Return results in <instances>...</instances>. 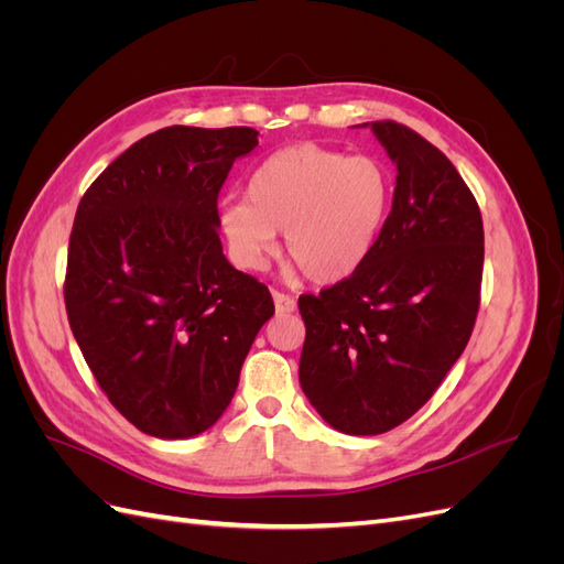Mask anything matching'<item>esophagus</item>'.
<instances>
[{
    "mask_svg": "<svg viewBox=\"0 0 564 564\" xmlns=\"http://www.w3.org/2000/svg\"><path fill=\"white\" fill-rule=\"evenodd\" d=\"M272 301H275V311L278 313H294L296 311V301L289 296V294L272 292Z\"/></svg>",
    "mask_w": 564,
    "mask_h": 564,
    "instance_id": "1",
    "label": "esophagus"
}]
</instances>
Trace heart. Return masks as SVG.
<instances>
[{
	"label": "heart",
	"mask_w": 564,
	"mask_h": 564,
	"mask_svg": "<svg viewBox=\"0 0 564 564\" xmlns=\"http://www.w3.org/2000/svg\"><path fill=\"white\" fill-rule=\"evenodd\" d=\"M392 207L390 169L369 155L299 143L249 178L247 202L220 209L232 259L261 270L284 230V251L313 282L350 278L377 249Z\"/></svg>",
	"instance_id": "heart-1"
}]
</instances>
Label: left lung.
Returning <instances> with one entry per match:
<instances>
[{
  "label": "left lung",
  "instance_id": "8db88e82",
  "mask_svg": "<svg viewBox=\"0 0 564 564\" xmlns=\"http://www.w3.org/2000/svg\"><path fill=\"white\" fill-rule=\"evenodd\" d=\"M398 166L377 249L350 278L299 299V381L332 429L381 435L433 398L480 308V207L442 152L398 122H367Z\"/></svg>",
  "mask_w": 564,
  "mask_h": 564
}]
</instances>
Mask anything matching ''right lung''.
<instances>
[{
	"label": "right lung",
	"mask_w": 564,
	"mask_h": 564,
	"mask_svg": "<svg viewBox=\"0 0 564 564\" xmlns=\"http://www.w3.org/2000/svg\"><path fill=\"white\" fill-rule=\"evenodd\" d=\"M259 145L249 127H166L84 193L67 247L65 311L98 386L145 435L185 440L224 416L268 286L224 256L218 193Z\"/></svg>",
	"instance_id": "right-lung-1"
}]
</instances>
